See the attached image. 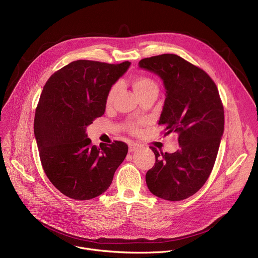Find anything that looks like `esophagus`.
I'll return each mask as SVG.
<instances>
[{
	"mask_svg": "<svg viewBox=\"0 0 258 258\" xmlns=\"http://www.w3.org/2000/svg\"><path fill=\"white\" fill-rule=\"evenodd\" d=\"M138 148H139V146H138L137 144H130V146H128V151H130V152H134V151H136Z\"/></svg>",
	"mask_w": 258,
	"mask_h": 258,
	"instance_id": "34e87169",
	"label": "esophagus"
}]
</instances>
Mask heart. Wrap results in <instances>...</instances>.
Instances as JSON below:
<instances>
[{"mask_svg": "<svg viewBox=\"0 0 258 258\" xmlns=\"http://www.w3.org/2000/svg\"><path fill=\"white\" fill-rule=\"evenodd\" d=\"M132 86L134 88V91L136 94L141 97L142 95L149 93L151 91H158V86L151 78L147 76H136L132 79ZM119 90V84H114L110 90L108 91V94L106 96V105H111L113 102L117 92ZM125 128L131 133H137L138 132V125L133 122H127L125 124Z\"/></svg>", "mask_w": 258, "mask_h": 258, "instance_id": "b5f03b06", "label": "heart"}]
</instances>
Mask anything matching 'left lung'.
I'll use <instances>...</instances> for the list:
<instances>
[{"label":"left lung","instance_id":"obj_1","mask_svg":"<svg viewBox=\"0 0 258 258\" xmlns=\"http://www.w3.org/2000/svg\"><path fill=\"white\" fill-rule=\"evenodd\" d=\"M141 68L163 81L166 98L158 121L164 136L177 134L180 148L158 152L146 173L150 192L164 200L180 201L197 193L208 179L224 134L225 111L215 83L200 67L174 54L144 58Z\"/></svg>","mask_w":258,"mask_h":258}]
</instances>
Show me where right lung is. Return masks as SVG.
<instances>
[{"mask_svg": "<svg viewBox=\"0 0 258 258\" xmlns=\"http://www.w3.org/2000/svg\"><path fill=\"white\" fill-rule=\"evenodd\" d=\"M130 65L77 60L53 73L43 89L33 122L41 163L55 188L71 199L104 193L127 154L121 141L92 145L86 127L104 114L108 91Z\"/></svg>", "mask_w": 258, "mask_h": 258, "instance_id": "1", "label": "right lung"}]
</instances>
